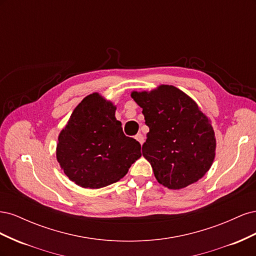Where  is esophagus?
<instances>
[{"label":"esophagus","mask_w":256,"mask_h":256,"mask_svg":"<svg viewBox=\"0 0 256 256\" xmlns=\"http://www.w3.org/2000/svg\"><path fill=\"white\" fill-rule=\"evenodd\" d=\"M136 141H138V143H140L141 145L144 143V136H143L142 134H138L136 136Z\"/></svg>","instance_id":"34e87169"}]
</instances>
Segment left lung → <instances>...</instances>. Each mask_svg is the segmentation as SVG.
Listing matches in <instances>:
<instances>
[{
  "label": "left lung",
  "instance_id": "1",
  "mask_svg": "<svg viewBox=\"0 0 256 256\" xmlns=\"http://www.w3.org/2000/svg\"><path fill=\"white\" fill-rule=\"evenodd\" d=\"M131 97L143 109L150 128L142 154L158 182L177 190L202 178L214 162L216 138L198 106L172 85L132 92Z\"/></svg>",
  "mask_w": 256,
  "mask_h": 256
}]
</instances>
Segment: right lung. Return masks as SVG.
Wrapping results in <instances>:
<instances>
[{
  "label": "right lung",
  "mask_w": 256,
  "mask_h": 256,
  "mask_svg": "<svg viewBox=\"0 0 256 256\" xmlns=\"http://www.w3.org/2000/svg\"><path fill=\"white\" fill-rule=\"evenodd\" d=\"M115 110L97 92L90 94L76 106L58 136V164L69 180L83 188L116 182L141 157V144L124 134Z\"/></svg>",
  "instance_id": "add662e5"
}]
</instances>
